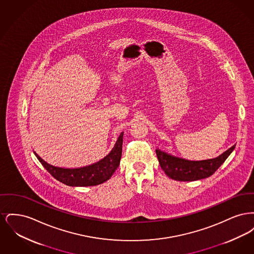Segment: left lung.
Here are the masks:
<instances>
[{"instance_id":"left-lung-1","label":"left lung","mask_w":254,"mask_h":254,"mask_svg":"<svg viewBox=\"0 0 254 254\" xmlns=\"http://www.w3.org/2000/svg\"><path fill=\"white\" fill-rule=\"evenodd\" d=\"M234 147L235 145H232L217 158L204 161H189L168 154L158 148L156 154L161 168L169 178L176 181H196L211 176L230 156Z\"/></svg>"}]
</instances>
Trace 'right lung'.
<instances>
[{
	"label": "right lung",
	"instance_id": "1",
	"mask_svg": "<svg viewBox=\"0 0 254 254\" xmlns=\"http://www.w3.org/2000/svg\"><path fill=\"white\" fill-rule=\"evenodd\" d=\"M123 135L122 132L110 151L109 155L99 162L90 166H85L78 169H65L52 166L40 157L36 152L35 155L38 160L42 163L45 169L58 181L62 182L71 187H89L96 186L104 182L108 181L114 171L120 165L122 156V145H123Z\"/></svg>",
	"mask_w": 254,
	"mask_h": 254
}]
</instances>
